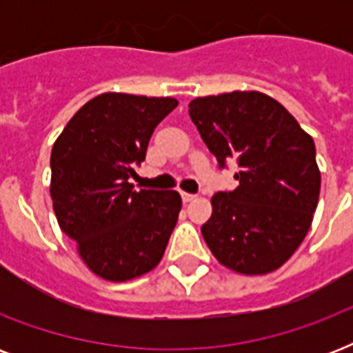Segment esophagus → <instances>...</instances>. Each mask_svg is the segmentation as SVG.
<instances>
[{"label":"esophagus","mask_w":353,"mask_h":353,"mask_svg":"<svg viewBox=\"0 0 353 353\" xmlns=\"http://www.w3.org/2000/svg\"><path fill=\"white\" fill-rule=\"evenodd\" d=\"M181 198L185 203H188V201H192V199H196V194H188V192H181Z\"/></svg>","instance_id":"1"}]
</instances>
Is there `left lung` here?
<instances>
[{
  "label": "left lung",
  "mask_w": 353,
  "mask_h": 353,
  "mask_svg": "<svg viewBox=\"0 0 353 353\" xmlns=\"http://www.w3.org/2000/svg\"><path fill=\"white\" fill-rule=\"evenodd\" d=\"M188 115L225 168L234 159L240 185L212 196L201 227L216 260L241 274L279 269L310 231L321 192L315 143L280 102L260 91L199 97Z\"/></svg>",
  "instance_id": "obj_1"
}]
</instances>
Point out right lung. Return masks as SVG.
I'll return each instance as SVG.
<instances>
[{
  "label": "right lung",
  "instance_id": "1",
  "mask_svg": "<svg viewBox=\"0 0 353 353\" xmlns=\"http://www.w3.org/2000/svg\"><path fill=\"white\" fill-rule=\"evenodd\" d=\"M172 97L102 93L74 113L51 152L58 225L101 279L124 282L161 262L177 223L176 190H133L128 179L146 157Z\"/></svg>",
  "mask_w": 353,
  "mask_h": 353
}]
</instances>
